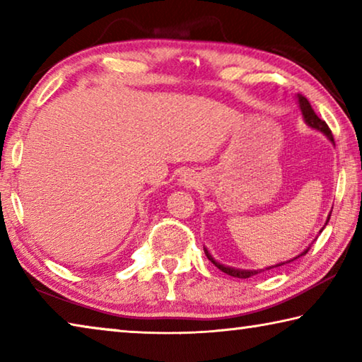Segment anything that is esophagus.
I'll use <instances>...</instances> for the list:
<instances>
[{
  "label": "esophagus",
  "mask_w": 362,
  "mask_h": 362,
  "mask_svg": "<svg viewBox=\"0 0 362 362\" xmlns=\"http://www.w3.org/2000/svg\"><path fill=\"white\" fill-rule=\"evenodd\" d=\"M180 183L185 187H193L194 185V177L193 174H183L180 175Z\"/></svg>",
  "instance_id": "obj_1"
}]
</instances>
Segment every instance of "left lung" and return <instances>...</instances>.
Wrapping results in <instances>:
<instances>
[{
    "mask_svg": "<svg viewBox=\"0 0 362 362\" xmlns=\"http://www.w3.org/2000/svg\"><path fill=\"white\" fill-rule=\"evenodd\" d=\"M297 102H298V107H300V112H302V116H303V121H305V124L306 126H310L311 129H316V131H320V132H322L324 136H326L330 142L334 144V136H332V132H330V129H329V126L326 124V121H322L320 116H317L316 113H315V110H313V107L310 105V102H308V99H306L305 95H302V94H297ZM335 145V144H334ZM332 212V211H330ZM329 218H330V216L327 217V220H326V225H327V222H329ZM324 225V226H326ZM324 226L321 228V231L324 230ZM320 231V233H321ZM310 250V246L306 247L303 252H300L298 255H296L293 257V259H291V260H286V262H281V263H276V265H272V267H267L265 269H273V268H278V267H283V265H286V263H291V262H293V260H297L298 257H302V255H305L306 252H308ZM204 254L207 255V259H209L214 265H216L218 269H222L223 273H226V274H230V276H233V278H241V279H246V278H250V276H254V274H259V273H262V272H265V269L263 268H260V269H238V268H231V267H225V265H222V263H218V262H216L214 260V257L209 254V250H207L206 247H204Z\"/></svg>",
    "mask_w": 362,
    "mask_h": 362,
    "instance_id": "1",
    "label": "left lung"
}]
</instances>
